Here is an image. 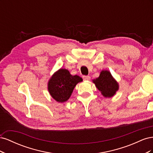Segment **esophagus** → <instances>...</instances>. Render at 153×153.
<instances>
[{"label":"esophagus","instance_id":"34e87169","mask_svg":"<svg viewBox=\"0 0 153 153\" xmlns=\"http://www.w3.org/2000/svg\"><path fill=\"white\" fill-rule=\"evenodd\" d=\"M83 79L84 80H90L91 77L89 76H83Z\"/></svg>","mask_w":153,"mask_h":153}]
</instances>
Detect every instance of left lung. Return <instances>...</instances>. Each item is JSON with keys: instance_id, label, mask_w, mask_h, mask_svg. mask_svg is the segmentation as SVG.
<instances>
[{"instance_id": "obj_1", "label": "left lung", "mask_w": 153, "mask_h": 153, "mask_svg": "<svg viewBox=\"0 0 153 153\" xmlns=\"http://www.w3.org/2000/svg\"><path fill=\"white\" fill-rule=\"evenodd\" d=\"M98 89L105 98H112L119 89V85L108 70H102L99 77L92 80Z\"/></svg>"}]
</instances>
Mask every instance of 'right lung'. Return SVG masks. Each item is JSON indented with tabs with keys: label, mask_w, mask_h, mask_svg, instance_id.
Returning a JSON list of instances; mask_svg holds the SVG:
<instances>
[{
	"label": "right lung",
	"mask_w": 153,
	"mask_h": 153,
	"mask_svg": "<svg viewBox=\"0 0 153 153\" xmlns=\"http://www.w3.org/2000/svg\"><path fill=\"white\" fill-rule=\"evenodd\" d=\"M82 80L79 76L72 75L68 69L61 68L50 77L48 82V91L57 102H66L70 98L76 84Z\"/></svg>",
	"instance_id": "add662e5"
}]
</instances>
